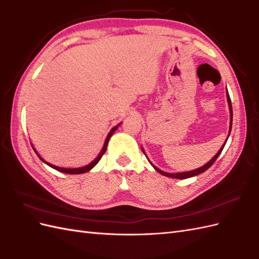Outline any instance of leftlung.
<instances>
[{
  "label": "left lung",
  "mask_w": 259,
  "mask_h": 259,
  "mask_svg": "<svg viewBox=\"0 0 259 259\" xmlns=\"http://www.w3.org/2000/svg\"><path fill=\"white\" fill-rule=\"evenodd\" d=\"M226 95H227V101H228V107H230V111H231V125H230V134H231V129H232V122H233V109H232V102H231V98H230V95H228V93H226ZM230 136V135H228ZM227 141V140H226ZM226 143V142H225ZM225 143L223 144V147L221 148V150L220 151L216 153L214 157H213V159L211 160V161H208L207 163L205 164V165H203V166H201V167H198V169H196V170H193V171H189V172H182V173H166V172H163V171H161L160 169H158V167H155L154 165H153V167L155 170H157L159 173H161L162 176H165V177H169V178H174V179H188V178H192V177H195V176H197V174H201V173H203V172H205L208 167H211L212 165H213V163L214 162L216 161V159L219 158V155L221 154V152H222V150H223V148H224V146H225ZM144 153V152H143Z\"/></svg>",
  "instance_id": "8db88e82"
}]
</instances>
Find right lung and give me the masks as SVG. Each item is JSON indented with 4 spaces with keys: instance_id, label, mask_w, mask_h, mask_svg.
Masks as SVG:
<instances>
[{
    "instance_id": "add662e5",
    "label": "right lung",
    "mask_w": 259,
    "mask_h": 259,
    "mask_svg": "<svg viewBox=\"0 0 259 259\" xmlns=\"http://www.w3.org/2000/svg\"><path fill=\"white\" fill-rule=\"evenodd\" d=\"M118 125H119V124H118ZM118 125H116L115 128H112V129H111V131L109 132V135L107 136V138H106V141H105V143H104V148H102V150L100 151V153H99L98 157L96 158V159L92 162V163L88 164V165H86V166L77 167V169H65V167H58V166H55V165H53V164H51V163H48V162H46L45 160H43V159H41V158L39 157V154H38L37 152H36V151H35V152H36V154H37V157H38L41 161L45 162L46 164H48L50 166H52L53 169H55V170H57V171H61V172H64V173H68V174H80V173H85V172H88L90 169H93V167H94L96 164L98 163V162H99V160L101 159L102 155H104V153L106 152V149H107V146H108V142H109V139H110V137L112 136L113 132H115V131L117 130Z\"/></svg>"
}]
</instances>
